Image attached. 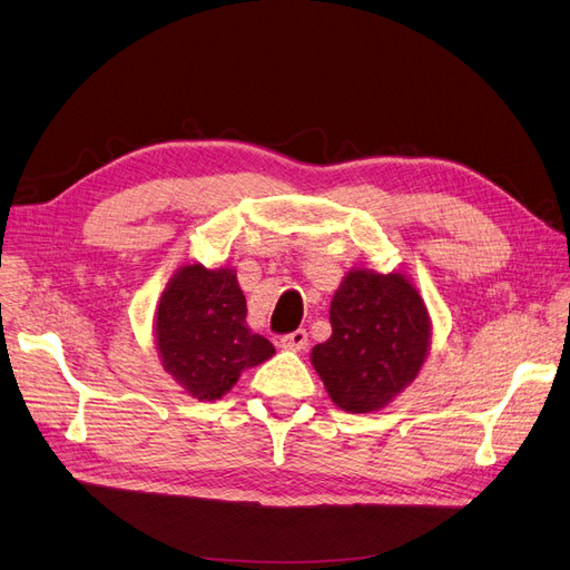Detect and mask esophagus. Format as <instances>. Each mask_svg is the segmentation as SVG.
Wrapping results in <instances>:
<instances>
[{
	"instance_id": "34e87169",
	"label": "esophagus",
	"mask_w": 570,
	"mask_h": 570,
	"mask_svg": "<svg viewBox=\"0 0 570 570\" xmlns=\"http://www.w3.org/2000/svg\"><path fill=\"white\" fill-rule=\"evenodd\" d=\"M279 345L284 347V351H305V347H307V332H305V328H296V332L282 336Z\"/></svg>"
}]
</instances>
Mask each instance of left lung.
I'll return each mask as SVG.
<instances>
[{"label":"left lung","mask_w":570,"mask_h":570,"mask_svg":"<svg viewBox=\"0 0 570 570\" xmlns=\"http://www.w3.org/2000/svg\"><path fill=\"white\" fill-rule=\"evenodd\" d=\"M328 322L332 336L312 347V364L345 412L389 405L426 360L429 312L402 274L353 269L334 293Z\"/></svg>","instance_id":"8db88e82"}]
</instances>
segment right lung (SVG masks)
I'll list each match as a JSON object with an SVG mask.
<instances>
[{
    "label": "right lung",
    "instance_id": "obj_1",
    "mask_svg": "<svg viewBox=\"0 0 570 570\" xmlns=\"http://www.w3.org/2000/svg\"><path fill=\"white\" fill-rule=\"evenodd\" d=\"M156 345L168 372L198 400L223 397L274 345L246 326V298L232 269L181 267L163 291Z\"/></svg>",
    "mask_w": 570,
    "mask_h": 570
}]
</instances>
